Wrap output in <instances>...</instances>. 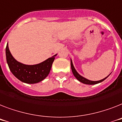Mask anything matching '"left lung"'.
Returning <instances> with one entry per match:
<instances>
[{
	"instance_id": "8db88e82",
	"label": "left lung",
	"mask_w": 122,
	"mask_h": 122,
	"mask_svg": "<svg viewBox=\"0 0 122 122\" xmlns=\"http://www.w3.org/2000/svg\"><path fill=\"white\" fill-rule=\"evenodd\" d=\"M71 69H72V73L74 76H75V77L76 78L78 81H79L81 82L83 84H89V85H92V84H98L100 82H101L102 81H103L104 80H105L107 79L109 76H108L107 77H106L105 78L103 79L100 80V81H90V80H88L87 79H86L84 77L81 76V75L79 74V73L76 71V70L75 69L74 67L73 66L72 61V60H71Z\"/></svg>"
}]
</instances>
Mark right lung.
Masks as SVG:
<instances>
[{
  "instance_id": "add662e5",
  "label": "right lung",
  "mask_w": 122,
  "mask_h": 122,
  "mask_svg": "<svg viewBox=\"0 0 122 122\" xmlns=\"http://www.w3.org/2000/svg\"><path fill=\"white\" fill-rule=\"evenodd\" d=\"M7 63L12 74L19 81L27 84H35L45 79L49 74L55 60L53 55L41 63L36 65H25L17 62L9 49L8 43L5 48Z\"/></svg>"
}]
</instances>
